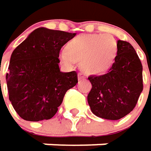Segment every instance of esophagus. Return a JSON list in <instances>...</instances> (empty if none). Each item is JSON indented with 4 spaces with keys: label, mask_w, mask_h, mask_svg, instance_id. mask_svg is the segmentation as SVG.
Instances as JSON below:
<instances>
[{
    "label": "esophagus",
    "mask_w": 151,
    "mask_h": 151,
    "mask_svg": "<svg viewBox=\"0 0 151 151\" xmlns=\"http://www.w3.org/2000/svg\"><path fill=\"white\" fill-rule=\"evenodd\" d=\"M84 78H85V76L83 75V73L79 72V73H78V79H79V80H83V79H84Z\"/></svg>",
    "instance_id": "esophagus-1"
}]
</instances>
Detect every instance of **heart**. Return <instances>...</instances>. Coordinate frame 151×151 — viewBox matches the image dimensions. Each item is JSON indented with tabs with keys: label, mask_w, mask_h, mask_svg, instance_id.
Wrapping results in <instances>:
<instances>
[{
	"label": "heart",
	"mask_w": 151,
	"mask_h": 151,
	"mask_svg": "<svg viewBox=\"0 0 151 151\" xmlns=\"http://www.w3.org/2000/svg\"><path fill=\"white\" fill-rule=\"evenodd\" d=\"M117 52V44L110 35L82 34L69 40L66 52L60 54L61 62L72 67L81 62V68L88 74L99 75L112 65Z\"/></svg>",
	"instance_id": "heart-1"
}]
</instances>
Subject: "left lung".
<instances>
[{
  "label": "left lung",
  "instance_id": "left-lung-1",
  "mask_svg": "<svg viewBox=\"0 0 151 151\" xmlns=\"http://www.w3.org/2000/svg\"><path fill=\"white\" fill-rule=\"evenodd\" d=\"M109 71L88 77V103L96 116L119 119L133 111L143 89L142 65L130 43L118 40L117 55Z\"/></svg>",
  "mask_w": 151,
  "mask_h": 151
}]
</instances>
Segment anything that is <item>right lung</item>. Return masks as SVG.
<instances>
[{"label": "right lung", "instance_id": "obj_1", "mask_svg": "<svg viewBox=\"0 0 151 151\" xmlns=\"http://www.w3.org/2000/svg\"><path fill=\"white\" fill-rule=\"evenodd\" d=\"M76 33L38 28L12 52L6 75L9 100L29 121L52 118L66 92L77 83V73L60 71V51Z\"/></svg>", "mask_w": 151, "mask_h": 151}]
</instances>
